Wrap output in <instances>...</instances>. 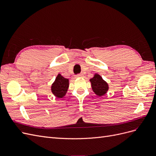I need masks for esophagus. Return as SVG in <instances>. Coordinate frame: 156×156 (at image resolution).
<instances>
[{
	"instance_id": "esophagus-1",
	"label": "esophagus",
	"mask_w": 156,
	"mask_h": 156,
	"mask_svg": "<svg viewBox=\"0 0 156 156\" xmlns=\"http://www.w3.org/2000/svg\"><path fill=\"white\" fill-rule=\"evenodd\" d=\"M83 74H78V75H75V77L76 78H78V77H83Z\"/></svg>"
}]
</instances>
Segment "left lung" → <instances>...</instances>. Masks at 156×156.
<instances>
[{
    "mask_svg": "<svg viewBox=\"0 0 156 156\" xmlns=\"http://www.w3.org/2000/svg\"><path fill=\"white\" fill-rule=\"evenodd\" d=\"M92 90L98 96H102L107 93L108 85L106 81L102 79L100 75L96 73L93 78L90 79Z\"/></svg>",
    "mask_w": 156,
    "mask_h": 156,
    "instance_id": "obj_1",
    "label": "left lung"
}]
</instances>
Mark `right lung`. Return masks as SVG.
I'll list each match as a JSON object with an SVG mask.
<instances>
[{
  "mask_svg": "<svg viewBox=\"0 0 156 156\" xmlns=\"http://www.w3.org/2000/svg\"><path fill=\"white\" fill-rule=\"evenodd\" d=\"M69 87V80L64 78L60 73L56 77L55 81L51 85V92L58 98H63L66 94Z\"/></svg>",
  "mask_w": 156,
  "mask_h": 156,
  "instance_id": "1",
  "label": "right lung"
}]
</instances>
